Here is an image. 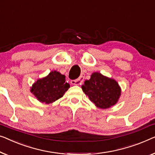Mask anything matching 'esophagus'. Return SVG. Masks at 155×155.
<instances>
[{
  "label": "esophagus",
  "instance_id": "obj_1",
  "mask_svg": "<svg viewBox=\"0 0 155 155\" xmlns=\"http://www.w3.org/2000/svg\"><path fill=\"white\" fill-rule=\"evenodd\" d=\"M84 81V77L81 76L79 78H78L77 79L75 80H71V84L72 85H81Z\"/></svg>",
  "mask_w": 155,
  "mask_h": 155
}]
</instances>
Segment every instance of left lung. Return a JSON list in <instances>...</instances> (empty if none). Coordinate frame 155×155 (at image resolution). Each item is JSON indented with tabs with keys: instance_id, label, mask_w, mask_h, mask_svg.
<instances>
[{
	"instance_id": "8db88e82",
	"label": "left lung",
	"mask_w": 155,
	"mask_h": 155,
	"mask_svg": "<svg viewBox=\"0 0 155 155\" xmlns=\"http://www.w3.org/2000/svg\"><path fill=\"white\" fill-rule=\"evenodd\" d=\"M89 100L100 108H108L115 105L121 94V88L116 81L99 72L92 74L81 86Z\"/></svg>"
}]
</instances>
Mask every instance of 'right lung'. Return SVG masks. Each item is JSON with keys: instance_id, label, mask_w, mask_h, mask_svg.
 Masks as SVG:
<instances>
[{"instance_id": "1", "label": "right lung", "mask_w": 155, "mask_h": 155, "mask_svg": "<svg viewBox=\"0 0 155 155\" xmlns=\"http://www.w3.org/2000/svg\"><path fill=\"white\" fill-rule=\"evenodd\" d=\"M70 87V84L65 82V76L52 71L47 77L37 81L31 92L41 102L48 104L61 98Z\"/></svg>"}]
</instances>
